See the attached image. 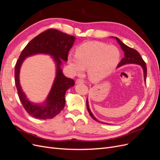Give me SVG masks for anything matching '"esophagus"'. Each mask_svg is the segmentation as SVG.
<instances>
[{
  "label": "esophagus",
  "instance_id": "1",
  "mask_svg": "<svg viewBox=\"0 0 160 160\" xmlns=\"http://www.w3.org/2000/svg\"><path fill=\"white\" fill-rule=\"evenodd\" d=\"M75 83H76L77 84L83 83H84V81H83V79H77L76 80V81H75Z\"/></svg>",
  "mask_w": 160,
  "mask_h": 160
}]
</instances>
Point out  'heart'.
<instances>
[{"instance_id": "obj_1", "label": "heart", "mask_w": 160, "mask_h": 160, "mask_svg": "<svg viewBox=\"0 0 160 160\" xmlns=\"http://www.w3.org/2000/svg\"><path fill=\"white\" fill-rule=\"evenodd\" d=\"M120 51L115 45L99 41L85 42L77 48L75 55L69 56V64L75 73L88 68L89 79L99 81L108 77L119 64Z\"/></svg>"}]
</instances>
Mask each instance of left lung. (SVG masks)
Returning <instances> with one entry per match:
<instances>
[{
  "instance_id": "left-lung-1",
  "label": "left lung",
  "mask_w": 160,
  "mask_h": 160,
  "mask_svg": "<svg viewBox=\"0 0 160 160\" xmlns=\"http://www.w3.org/2000/svg\"><path fill=\"white\" fill-rule=\"evenodd\" d=\"M115 38H116V40L118 41L119 44L121 45V47H122V50L124 51V55H125V57L123 58L122 61H121L118 64V67H119L120 66H122L123 65L128 64V63H135V64H138L139 65H141L143 69L144 80L146 81V76H147V67H146V62H145V61L143 60L142 57H141V55H140L139 53L136 50H135L134 49H132V48H131V47L127 46L126 45H125L124 43H123L118 38L115 37ZM86 103H87V109H88V111L91 117L94 120H95L96 122H98L101 123V122H99V121H98L94 117V115H93V113H91V110L89 109L88 98H87V100H86ZM105 124H108V123H105Z\"/></svg>"
}]
</instances>
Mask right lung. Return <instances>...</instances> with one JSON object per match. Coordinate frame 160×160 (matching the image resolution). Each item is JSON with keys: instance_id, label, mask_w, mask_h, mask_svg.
<instances>
[{"instance_id": "1", "label": "right lung", "mask_w": 160, "mask_h": 160, "mask_svg": "<svg viewBox=\"0 0 160 160\" xmlns=\"http://www.w3.org/2000/svg\"><path fill=\"white\" fill-rule=\"evenodd\" d=\"M75 37L49 28L40 33L31 40L22 51L14 68V79L18 98L27 112L32 117L40 119H52L59 114L65 107L66 91L74 86L73 79L65 77L62 72L61 59L67 61L70 49ZM37 53L49 54L54 57L57 63V76L45 106L35 105L29 102L22 92L19 83V71L23 61L27 56Z\"/></svg>"}]
</instances>
